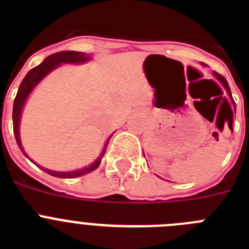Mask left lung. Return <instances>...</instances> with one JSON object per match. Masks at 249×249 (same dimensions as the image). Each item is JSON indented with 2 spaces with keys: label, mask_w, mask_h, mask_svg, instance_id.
I'll return each instance as SVG.
<instances>
[{
  "label": "left lung",
  "mask_w": 249,
  "mask_h": 249,
  "mask_svg": "<svg viewBox=\"0 0 249 249\" xmlns=\"http://www.w3.org/2000/svg\"><path fill=\"white\" fill-rule=\"evenodd\" d=\"M214 76L217 77V78H218L219 81H221L222 82V85L224 86V89H227V92H228V94H230V97H232V93H231V89H230V86H228V82L227 81H226V78H224L223 76H221V74H218V73H214Z\"/></svg>",
  "instance_id": "left-lung-1"
}]
</instances>
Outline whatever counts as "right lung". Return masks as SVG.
Returning a JSON list of instances; mask_svg holds the SVG:
<instances>
[{
	"instance_id": "right-lung-1",
	"label": "right lung",
	"mask_w": 249,
	"mask_h": 249,
	"mask_svg": "<svg viewBox=\"0 0 249 249\" xmlns=\"http://www.w3.org/2000/svg\"><path fill=\"white\" fill-rule=\"evenodd\" d=\"M89 57L87 56L83 52H76V51H62V52H57V53L51 54V56L46 57L45 61H43L41 65L36 66L35 68H32L26 77L23 78V81L19 85L18 92L16 94V98H15V102H13V112H12V121H13V133H15V137H16V142L18 144L19 149L22 151V153L28 157L26 155V152L23 151V147L21 143V138H19V118H21L22 108H23V105H25L26 100L30 96V93L32 92V89L37 86V83L42 80L43 77L47 76L51 71H53L54 68L58 67L61 63H83L86 61H89ZM112 136H109L111 138ZM109 138L106 142V146L103 148L102 153L100 155V157L94 160L93 163L89 167H85V168L77 169V171H72V172H56V171H51V169L41 168L45 171L48 175L53 176V177L58 178H76L81 177V176H85L87 173L92 172L94 169L97 168L101 163V160H102L103 155L106 152V147L108 144Z\"/></svg>"
}]
</instances>
